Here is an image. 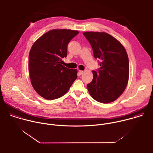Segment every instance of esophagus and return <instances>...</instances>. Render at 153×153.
Here are the masks:
<instances>
[{
  "instance_id": "esophagus-1",
  "label": "esophagus",
  "mask_w": 153,
  "mask_h": 153,
  "mask_svg": "<svg viewBox=\"0 0 153 153\" xmlns=\"http://www.w3.org/2000/svg\"><path fill=\"white\" fill-rule=\"evenodd\" d=\"M83 73H84V71H82V70H79V75H82V74H83Z\"/></svg>"
}]
</instances>
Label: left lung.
Returning <instances> with one entry per match:
<instances>
[{
	"mask_svg": "<svg viewBox=\"0 0 153 153\" xmlns=\"http://www.w3.org/2000/svg\"><path fill=\"white\" fill-rule=\"evenodd\" d=\"M83 34L92 47L94 57L99 59L100 68L93 71V79L87 85L91 96L100 103L116 100L126 88L129 74L126 51L114 37L104 32Z\"/></svg>",
	"mask_w": 153,
	"mask_h": 153,
	"instance_id": "8db88e82",
	"label": "left lung"
}]
</instances>
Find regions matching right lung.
I'll use <instances>...</instances> for the list:
<instances>
[{"instance_id":"right-lung-1","label":"right lung","mask_w":153,"mask_h":153,"mask_svg":"<svg viewBox=\"0 0 153 153\" xmlns=\"http://www.w3.org/2000/svg\"><path fill=\"white\" fill-rule=\"evenodd\" d=\"M79 34L71 30H53L39 38L29 54L28 70L35 91L47 100L58 99L69 90L77 70L62 65L70 40Z\"/></svg>"}]
</instances>
